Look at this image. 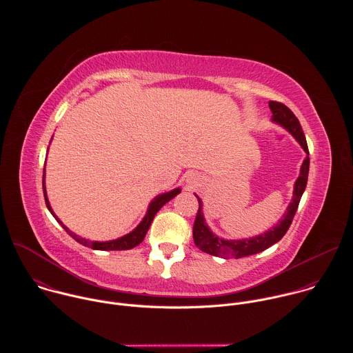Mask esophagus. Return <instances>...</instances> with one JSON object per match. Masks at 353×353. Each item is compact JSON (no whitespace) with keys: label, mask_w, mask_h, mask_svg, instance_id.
<instances>
[{"label":"esophagus","mask_w":353,"mask_h":353,"mask_svg":"<svg viewBox=\"0 0 353 353\" xmlns=\"http://www.w3.org/2000/svg\"><path fill=\"white\" fill-rule=\"evenodd\" d=\"M196 181H198V179H196L195 174H190V176L187 177V183H190V184H195Z\"/></svg>","instance_id":"obj_1"}]
</instances>
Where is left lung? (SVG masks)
I'll return each instance as SVG.
<instances>
[{"mask_svg": "<svg viewBox=\"0 0 353 353\" xmlns=\"http://www.w3.org/2000/svg\"><path fill=\"white\" fill-rule=\"evenodd\" d=\"M268 105L272 112L271 120L274 123L282 125L307 154L306 159L303 161V163H301L300 174H299L297 180L294 181L293 196H292L290 204L288 205L286 212L283 214L281 221L276 225H274L271 229H268L267 232H264L259 236H254V237H250V239L226 240V239L219 237L210 229V226L205 222L204 212H203V199H201L195 194V196L198 198L199 208H198V212L195 216L192 236H194L195 245L201 251H204V253H208V254L216 256V257H222V259H241V257H247L251 254L261 253V251L267 250L268 247H271L272 244H275L285 236V233L288 232V229L293 221V216H294L299 203H300V198H301V195H303V192L306 190V184H307L309 166H310L309 148H307V142H306L303 130H301L300 123L296 119V116L292 113V110L279 102H270Z\"/></svg>", "mask_w": 353, "mask_h": 353, "instance_id": "8db88e82", "label": "left lung"}]
</instances>
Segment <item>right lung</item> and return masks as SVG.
<instances>
[{"label":"right lung","instance_id":"obj_1","mask_svg":"<svg viewBox=\"0 0 353 353\" xmlns=\"http://www.w3.org/2000/svg\"><path fill=\"white\" fill-rule=\"evenodd\" d=\"M48 150V149H47ZM46 176V172L43 173V191H44V199H46V205H47V208H48V211H50V214H52L54 218H56V221L65 229V232L71 236V237H74L78 243H81L82 245H86V247H90V248H93V250H103V251H112V250H130V248H132V247H135V245H138L142 240H143V237H145V234H146V232H148V229H149V226H150V223H152V221H154V218H155V215L158 214V211L165 205V204H168L170 199H173L179 192H181V188H174V190H172V191H168V192H163V194H159V195H157L152 201H150V204H149V207H148V211H146V214H145V216L142 218V221L139 222V225L132 230V232H130V233H127V234H124V236H121V237H119V239H114V240H109V241H93V240H89V239H85V237H81V236H78L77 233H74L72 230H70L60 219H59V216L54 214V211H53V208H52V205H50V203H48V198H47V192H46V181H44V177Z\"/></svg>","mask_w":353,"mask_h":353}]
</instances>
